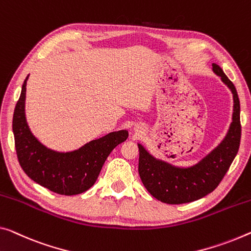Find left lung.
<instances>
[{
    "instance_id": "1",
    "label": "left lung",
    "mask_w": 251,
    "mask_h": 251,
    "mask_svg": "<svg viewBox=\"0 0 251 251\" xmlns=\"http://www.w3.org/2000/svg\"><path fill=\"white\" fill-rule=\"evenodd\" d=\"M212 71L233 96L232 122L222 141L198 163L182 167L152 156L141 144L139 147V175L147 191L167 204L190 203L213 192L228 172L240 146V102L232 82L217 64Z\"/></svg>"
}]
</instances>
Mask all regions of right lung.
Instances as JSON below:
<instances>
[{"instance_id":"obj_1","label":"right lung","mask_w":251,"mask_h":251,"mask_svg":"<svg viewBox=\"0 0 251 251\" xmlns=\"http://www.w3.org/2000/svg\"><path fill=\"white\" fill-rule=\"evenodd\" d=\"M26 76L15 105L12 130L19 163L30 178L61 195H76L87 191L98 179L111 151L126 141L128 130L113 131L87 142L73 151H56L33 136L25 118Z\"/></svg>"}]
</instances>
